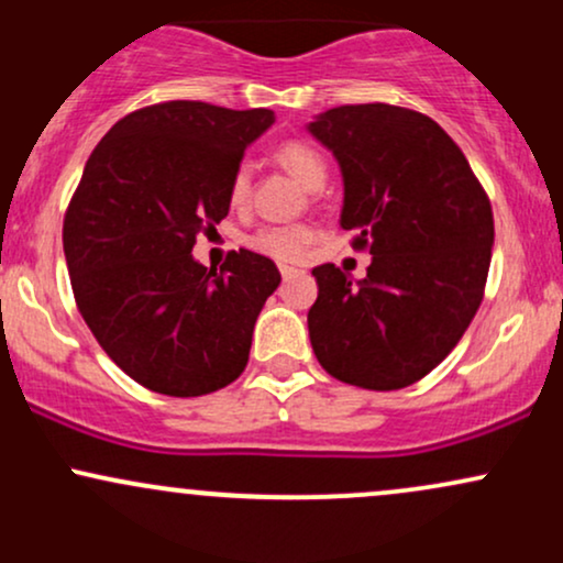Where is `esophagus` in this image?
<instances>
[{
	"instance_id": "34e87169",
	"label": "esophagus",
	"mask_w": 563,
	"mask_h": 563,
	"mask_svg": "<svg viewBox=\"0 0 563 563\" xmlns=\"http://www.w3.org/2000/svg\"><path fill=\"white\" fill-rule=\"evenodd\" d=\"M280 275H283V280H294V277L296 275H299V269H294V267H286V264H283V267H280Z\"/></svg>"
}]
</instances>
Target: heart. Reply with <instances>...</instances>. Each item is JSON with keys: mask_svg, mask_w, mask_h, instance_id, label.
Returning <instances> with one entry per match:
<instances>
[{"mask_svg": "<svg viewBox=\"0 0 563 563\" xmlns=\"http://www.w3.org/2000/svg\"><path fill=\"white\" fill-rule=\"evenodd\" d=\"M277 158L286 169L294 174L307 190H320L325 185L328 166L325 158L320 156L314 147H309L307 142H286V145L277 151ZM251 164L241 161V164L232 169L230 177V200L232 206H243L251 196ZM314 232L307 224H264L251 235V249H256L264 256H273L280 262H299L307 254L309 243H312Z\"/></svg>", "mask_w": 563, "mask_h": 563, "instance_id": "heart-1", "label": "heart"}]
</instances>
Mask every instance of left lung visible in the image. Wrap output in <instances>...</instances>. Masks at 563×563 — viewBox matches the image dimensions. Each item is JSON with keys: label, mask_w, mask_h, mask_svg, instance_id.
<instances>
[{"label": "left lung", "mask_w": 563, "mask_h": 563, "mask_svg": "<svg viewBox=\"0 0 563 563\" xmlns=\"http://www.w3.org/2000/svg\"><path fill=\"white\" fill-rule=\"evenodd\" d=\"M339 161L341 228L371 251L363 280L312 269L314 357L344 384L394 391L421 380L474 320L493 260V206L461 147L418 111L367 102L314 115Z\"/></svg>", "instance_id": "1"}]
</instances>
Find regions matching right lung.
Returning a JSON list of instances; mask_svg holds the SVG:
<instances>
[{"label":"right lung","mask_w":563,"mask_h":563,"mask_svg":"<svg viewBox=\"0 0 563 563\" xmlns=\"http://www.w3.org/2000/svg\"><path fill=\"white\" fill-rule=\"evenodd\" d=\"M273 124L267 108L158 102L113 124L84 166L63 222L70 286L97 344L145 389L200 397L249 363L280 273L245 249L217 273L192 245L228 217L232 169Z\"/></svg>","instance_id":"add662e5"}]
</instances>
